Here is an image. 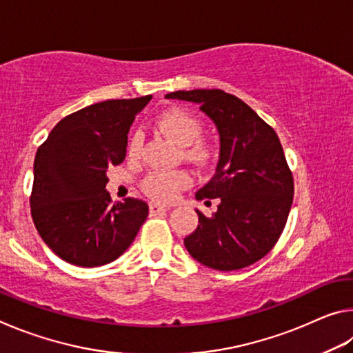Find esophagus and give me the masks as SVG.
<instances>
[{
    "label": "esophagus",
    "mask_w": 353,
    "mask_h": 353,
    "mask_svg": "<svg viewBox=\"0 0 353 353\" xmlns=\"http://www.w3.org/2000/svg\"><path fill=\"white\" fill-rule=\"evenodd\" d=\"M166 210H170L168 205L155 204V202H151V204H149V213H151V214H157L160 212H166Z\"/></svg>",
    "instance_id": "obj_1"
}]
</instances>
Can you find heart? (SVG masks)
I'll return each mask as SVG.
<instances>
[{
	"label": "heart",
	"instance_id": "1",
	"mask_svg": "<svg viewBox=\"0 0 353 353\" xmlns=\"http://www.w3.org/2000/svg\"><path fill=\"white\" fill-rule=\"evenodd\" d=\"M157 128L165 137L176 143L179 146H191L193 143L201 139L202 128L198 119L190 115L187 110L182 109H170L160 113L157 118ZM143 145L141 132L132 134L128 145L129 155H137L140 152ZM191 159L204 162L208 157V152L204 146L196 145L188 151ZM191 176L187 171H152L145 177L141 187L148 196L160 202H170L177 196V193L183 188L190 187Z\"/></svg>",
	"mask_w": 353,
	"mask_h": 353
}]
</instances>
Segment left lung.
Wrapping results in <instances>:
<instances>
[{
  "label": "left lung",
  "mask_w": 353,
  "mask_h": 353,
  "mask_svg": "<svg viewBox=\"0 0 353 353\" xmlns=\"http://www.w3.org/2000/svg\"><path fill=\"white\" fill-rule=\"evenodd\" d=\"M165 98L198 104L219 134L216 172L196 193V199H205V204L219 198L218 210L210 218L196 210L198 229L185 238V248L212 270L252 265L276 246L294 194L276 130L240 98L218 88L179 90Z\"/></svg>",
  "instance_id": "left-lung-1"
}]
</instances>
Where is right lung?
Returning a JSON list of instances; mask_svg holds the SVG:
<instances>
[{
	"label": "right lung",
	"instance_id": "1",
	"mask_svg": "<svg viewBox=\"0 0 353 353\" xmlns=\"http://www.w3.org/2000/svg\"><path fill=\"white\" fill-rule=\"evenodd\" d=\"M151 94L109 99L65 117L34 160L31 214L48 248L71 265L103 266L124 254L148 218L145 201L110 204L107 171L126 157L128 134Z\"/></svg>",
	"mask_w": 353,
	"mask_h": 353
}]
</instances>
